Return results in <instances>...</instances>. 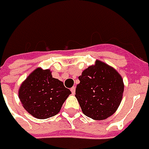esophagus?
Wrapping results in <instances>:
<instances>
[{"label":"esophagus","mask_w":149,"mask_h":149,"mask_svg":"<svg viewBox=\"0 0 149 149\" xmlns=\"http://www.w3.org/2000/svg\"><path fill=\"white\" fill-rule=\"evenodd\" d=\"M70 91H71V93L74 95V94L75 93V86H73V87H71V88H70Z\"/></svg>","instance_id":"34e87169"}]
</instances>
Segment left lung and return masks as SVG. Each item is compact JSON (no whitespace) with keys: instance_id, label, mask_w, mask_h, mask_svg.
<instances>
[{"instance_id":"1","label":"left lung","mask_w":149,"mask_h":149,"mask_svg":"<svg viewBox=\"0 0 149 149\" xmlns=\"http://www.w3.org/2000/svg\"><path fill=\"white\" fill-rule=\"evenodd\" d=\"M75 97L83 114L95 120L113 115L123 97V79L113 67L96 60L79 77Z\"/></svg>"}]
</instances>
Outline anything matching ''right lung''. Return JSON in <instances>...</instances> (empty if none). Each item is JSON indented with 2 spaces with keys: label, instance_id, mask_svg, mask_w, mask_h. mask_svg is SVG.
Here are the masks:
<instances>
[{
  "label": "right lung",
  "instance_id": "1",
  "mask_svg": "<svg viewBox=\"0 0 149 149\" xmlns=\"http://www.w3.org/2000/svg\"><path fill=\"white\" fill-rule=\"evenodd\" d=\"M70 94L62 81L53 78L49 70L40 67L26 78L18 91L23 107L31 116L40 120L58 113Z\"/></svg>",
  "mask_w": 149,
  "mask_h": 149
}]
</instances>
